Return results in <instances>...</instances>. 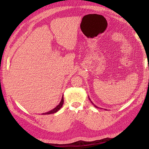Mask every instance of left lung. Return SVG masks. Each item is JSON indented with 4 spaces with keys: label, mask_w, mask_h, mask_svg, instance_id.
Returning <instances> with one entry per match:
<instances>
[{
    "label": "left lung",
    "mask_w": 149,
    "mask_h": 149,
    "mask_svg": "<svg viewBox=\"0 0 149 149\" xmlns=\"http://www.w3.org/2000/svg\"><path fill=\"white\" fill-rule=\"evenodd\" d=\"M89 100H90V101H91V103H92V104H93V105H94V107H96V108H98V107H97V106H96L95 104H94V103H93V102L91 101V99H90V98H89Z\"/></svg>",
    "instance_id": "1"
}]
</instances>
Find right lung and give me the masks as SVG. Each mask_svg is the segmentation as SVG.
Returning a JSON list of instances; mask_svg holds the SVG:
<instances>
[{"instance_id":"obj_1","label":"right lung","mask_w":149,"mask_h":149,"mask_svg":"<svg viewBox=\"0 0 149 149\" xmlns=\"http://www.w3.org/2000/svg\"><path fill=\"white\" fill-rule=\"evenodd\" d=\"M63 104H64V97L62 96V99H61V101H60V102L59 103V104L57 106V107H55L54 109H52V110L49 111V112H47L46 113H43V114H54V113H56V112H58L60 108H62Z\"/></svg>"}]
</instances>
